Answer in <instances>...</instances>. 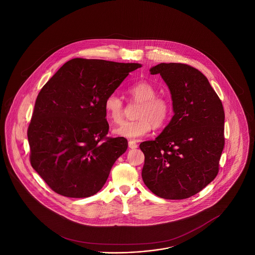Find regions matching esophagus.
Instances as JSON below:
<instances>
[{"label":"esophagus","instance_id":"obj_1","mask_svg":"<svg viewBox=\"0 0 255 255\" xmlns=\"http://www.w3.org/2000/svg\"><path fill=\"white\" fill-rule=\"evenodd\" d=\"M128 145H129V147H130V148H136L137 146H138V145L136 144V142H135V141H133V140H129Z\"/></svg>","mask_w":255,"mask_h":255}]
</instances>
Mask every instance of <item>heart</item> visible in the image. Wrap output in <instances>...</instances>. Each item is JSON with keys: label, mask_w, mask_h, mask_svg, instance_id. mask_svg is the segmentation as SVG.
<instances>
[{"label": "heart", "mask_w": 255, "mask_h": 255, "mask_svg": "<svg viewBox=\"0 0 255 255\" xmlns=\"http://www.w3.org/2000/svg\"><path fill=\"white\" fill-rule=\"evenodd\" d=\"M127 94L131 102L138 104L135 117L137 120L124 122L114 130L117 135L127 138H139L145 136L153 125L160 128L166 124L171 113L169 101L157 95L154 86L146 81H139L127 89ZM124 101L112 93L105 101V111L113 124H120L124 116Z\"/></svg>", "instance_id": "b5f03b06"}]
</instances>
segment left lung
<instances>
[{
  "label": "left lung",
  "mask_w": 255,
  "mask_h": 255,
  "mask_svg": "<svg viewBox=\"0 0 255 255\" xmlns=\"http://www.w3.org/2000/svg\"><path fill=\"white\" fill-rule=\"evenodd\" d=\"M169 88L174 116L155 140L140 144L145 155L142 178L159 197L185 199L216 178L224 147L222 101L199 70L184 63H160Z\"/></svg>",
  "instance_id": "8db88e82"
}]
</instances>
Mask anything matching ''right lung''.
<instances>
[{
	"label": "right lung",
	"instance_id": "right-lung-1",
	"mask_svg": "<svg viewBox=\"0 0 255 255\" xmlns=\"http://www.w3.org/2000/svg\"><path fill=\"white\" fill-rule=\"evenodd\" d=\"M139 63L72 59L41 89L28 127L30 162L48 187L66 197L98 193L128 147L108 137L105 101Z\"/></svg>",
	"mask_w": 255,
	"mask_h": 255
}]
</instances>
